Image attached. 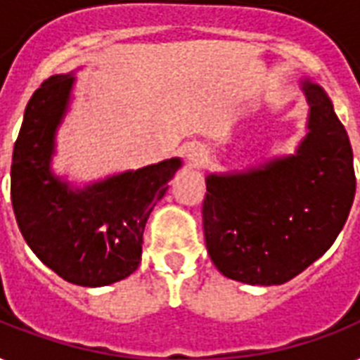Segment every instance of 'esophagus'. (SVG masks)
Segmentation results:
<instances>
[{
  "mask_svg": "<svg viewBox=\"0 0 360 360\" xmlns=\"http://www.w3.org/2000/svg\"><path fill=\"white\" fill-rule=\"evenodd\" d=\"M205 158H207V153H205L202 146H188V149H186V160H188L191 166H194V168L202 166L205 162Z\"/></svg>",
  "mask_w": 360,
  "mask_h": 360,
  "instance_id": "34e87169",
  "label": "esophagus"
}]
</instances>
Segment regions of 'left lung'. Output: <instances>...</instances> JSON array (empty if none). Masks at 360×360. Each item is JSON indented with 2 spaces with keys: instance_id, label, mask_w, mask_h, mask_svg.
I'll list each match as a JSON object with an SVG mask.
<instances>
[{
  "instance_id": "1",
  "label": "left lung",
  "mask_w": 360,
  "mask_h": 360,
  "mask_svg": "<svg viewBox=\"0 0 360 360\" xmlns=\"http://www.w3.org/2000/svg\"><path fill=\"white\" fill-rule=\"evenodd\" d=\"M307 136L293 155L209 174L203 233L214 267L250 285L284 284L335 243L355 198L353 151L323 87L301 80Z\"/></svg>"
}]
</instances>
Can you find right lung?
<instances>
[{
  "label": "right lung",
  "instance_id": "right-lung-1",
  "mask_svg": "<svg viewBox=\"0 0 360 360\" xmlns=\"http://www.w3.org/2000/svg\"><path fill=\"white\" fill-rule=\"evenodd\" d=\"M76 76H50L25 106L11 166V198L25 243L70 284L101 288L140 265L146 222L181 168L174 157L86 186L52 172L56 134Z\"/></svg>",
  "mask_w": 360,
  "mask_h": 360
}]
</instances>
